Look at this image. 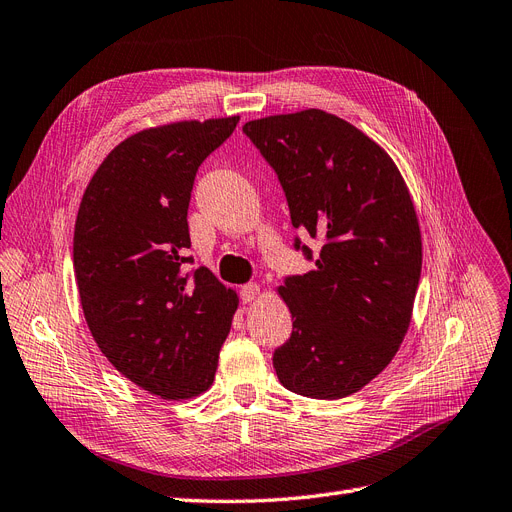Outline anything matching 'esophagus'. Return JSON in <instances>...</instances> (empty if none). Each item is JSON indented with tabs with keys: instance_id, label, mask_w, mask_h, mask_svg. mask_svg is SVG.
<instances>
[{
	"instance_id": "obj_1",
	"label": "esophagus",
	"mask_w": 512,
	"mask_h": 512,
	"mask_svg": "<svg viewBox=\"0 0 512 512\" xmlns=\"http://www.w3.org/2000/svg\"><path fill=\"white\" fill-rule=\"evenodd\" d=\"M239 294H241V300L243 302H252L258 294H260V285L258 283H245V285H241V290H239Z\"/></svg>"
}]
</instances>
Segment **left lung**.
Wrapping results in <instances>:
<instances>
[{
    "mask_svg": "<svg viewBox=\"0 0 512 512\" xmlns=\"http://www.w3.org/2000/svg\"><path fill=\"white\" fill-rule=\"evenodd\" d=\"M243 132L277 172L294 229L323 241L317 269L277 290L294 319L273 355L277 378L302 397H349L391 363L412 321L422 271L414 201L388 153L332 113L271 115Z\"/></svg>",
    "mask_w": 512,
    "mask_h": 512,
    "instance_id": "8db88e82",
    "label": "left lung"
}]
</instances>
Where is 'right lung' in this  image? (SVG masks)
Wrapping results in <instances>:
<instances>
[{"mask_svg": "<svg viewBox=\"0 0 512 512\" xmlns=\"http://www.w3.org/2000/svg\"><path fill=\"white\" fill-rule=\"evenodd\" d=\"M239 115L132 134L105 157L79 203L73 267L81 309L111 365L161 399L208 391L239 298L191 262L187 210L199 166Z\"/></svg>", "mask_w": 512, "mask_h": 512, "instance_id": "1", "label": "right lung"}]
</instances>
